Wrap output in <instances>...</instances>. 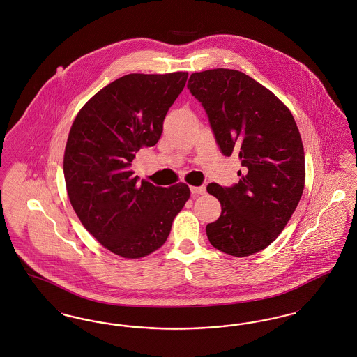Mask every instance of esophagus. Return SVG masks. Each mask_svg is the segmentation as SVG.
Masks as SVG:
<instances>
[{"label":"esophagus","instance_id":"34e87169","mask_svg":"<svg viewBox=\"0 0 357 357\" xmlns=\"http://www.w3.org/2000/svg\"><path fill=\"white\" fill-rule=\"evenodd\" d=\"M190 191L192 195H202L206 192V187L204 186H191L190 187Z\"/></svg>","mask_w":357,"mask_h":357}]
</instances>
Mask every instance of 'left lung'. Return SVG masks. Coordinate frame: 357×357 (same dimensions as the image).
Instances as JSON below:
<instances>
[{"mask_svg":"<svg viewBox=\"0 0 357 357\" xmlns=\"http://www.w3.org/2000/svg\"><path fill=\"white\" fill-rule=\"evenodd\" d=\"M187 88L202 104L222 153H238L245 169L234 186H207L222 207L220 218L206 226L207 238L226 255H255L284 230L304 191L297 124L273 92L236 69L195 72Z\"/></svg>","mask_w":357,"mask_h":357,"instance_id":"obj_1","label":"left lung"}]
</instances>
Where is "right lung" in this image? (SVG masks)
<instances>
[{
    "label": "right lung",
    "mask_w": 357,
    "mask_h": 357,
    "mask_svg": "<svg viewBox=\"0 0 357 357\" xmlns=\"http://www.w3.org/2000/svg\"><path fill=\"white\" fill-rule=\"evenodd\" d=\"M187 76L126 75L85 102L70 127L64 153L69 201L85 229L120 257L158 250L190 198L186 183L153 186L131 170L136 153L158 143Z\"/></svg>",
    "instance_id": "add662e5"
}]
</instances>
